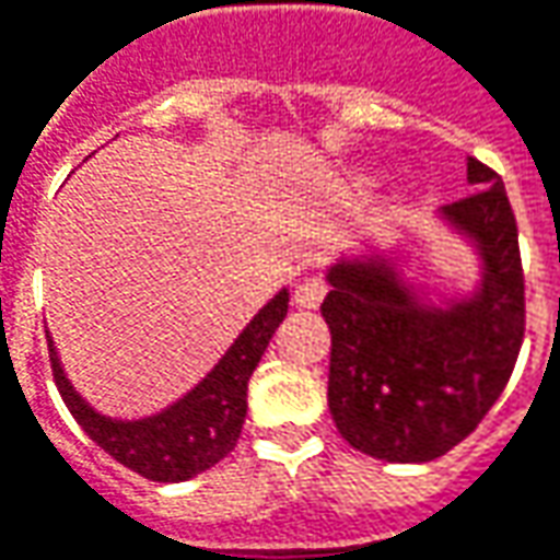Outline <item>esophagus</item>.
I'll list each match as a JSON object with an SVG mask.
<instances>
[{"mask_svg":"<svg viewBox=\"0 0 560 560\" xmlns=\"http://www.w3.org/2000/svg\"><path fill=\"white\" fill-rule=\"evenodd\" d=\"M328 294V284L318 279V276H306L294 284V303L303 310H315Z\"/></svg>","mask_w":560,"mask_h":560,"instance_id":"obj_1","label":"esophagus"}]
</instances>
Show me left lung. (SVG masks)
Returning a JSON list of instances; mask_svg holds the SVG:
<instances>
[{
    "mask_svg": "<svg viewBox=\"0 0 560 560\" xmlns=\"http://www.w3.org/2000/svg\"><path fill=\"white\" fill-rule=\"evenodd\" d=\"M469 199L435 223L475 257L469 288L420 276L417 248L361 242L325 269L330 328L328 408L355 451L429 463L485 420L524 337L518 230L503 180L466 159Z\"/></svg>",
    "mask_w": 560,
    "mask_h": 560,
    "instance_id": "left-lung-1",
    "label": "left lung"
}]
</instances>
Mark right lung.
Returning a JSON list of instances; mask_svg holds the SVG:
<instances>
[{
	"mask_svg": "<svg viewBox=\"0 0 560 560\" xmlns=\"http://www.w3.org/2000/svg\"><path fill=\"white\" fill-rule=\"evenodd\" d=\"M284 315H288V288H281L250 318L230 349L192 389L150 417L121 420L91 408L82 392H75L70 383L55 340L48 334L51 371L60 398L67 401L75 423L89 432V439L97 447H104L121 466L135 469L150 481L177 485L211 469L235 447L248 413V380L264 359L266 346L284 322Z\"/></svg>",
	"mask_w": 560,
	"mask_h": 560,
	"instance_id": "add662e5",
	"label": "right lung"
}]
</instances>
